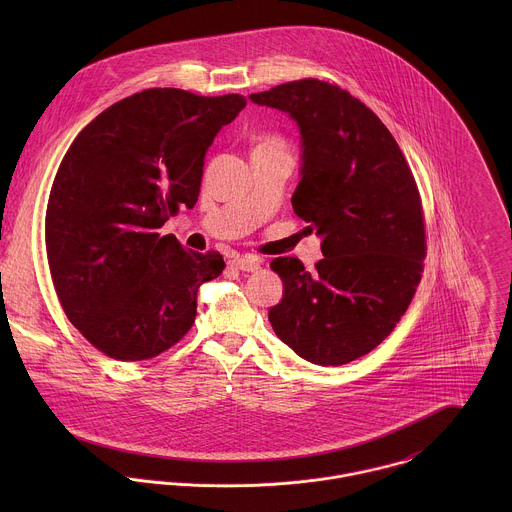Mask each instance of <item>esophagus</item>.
I'll list each match as a JSON object with an SVG mask.
<instances>
[{
  "label": "esophagus",
  "mask_w": 512,
  "mask_h": 512,
  "mask_svg": "<svg viewBox=\"0 0 512 512\" xmlns=\"http://www.w3.org/2000/svg\"><path fill=\"white\" fill-rule=\"evenodd\" d=\"M234 268L242 270V272H258L260 266H262V260L258 256H252V254H246V256H240V258H234L230 262Z\"/></svg>",
  "instance_id": "34e87169"
}]
</instances>
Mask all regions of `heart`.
I'll use <instances>...</instances> for the list:
<instances>
[{
    "label": "heart",
    "mask_w": 512,
    "mask_h": 512,
    "mask_svg": "<svg viewBox=\"0 0 512 512\" xmlns=\"http://www.w3.org/2000/svg\"><path fill=\"white\" fill-rule=\"evenodd\" d=\"M264 146H268V147H278V146H276V144H264Z\"/></svg>",
    "instance_id": "heart-1"
}]
</instances>
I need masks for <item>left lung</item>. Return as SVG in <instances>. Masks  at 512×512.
<instances>
[{
  "label": "left lung",
  "mask_w": 512,
  "mask_h": 512,
  "mask_svg": "<svg viewBox=\"0 0 512 512\" xmlns=\"http://www.w3.org/2000/svg\"><path fill=\"white\" fill-rule=\"evenodd\" d=\"M248 98L297 124L293 211L323 252L315 272L290 256L270 264L284 297L268 319L301 359L351 363L392 333L420 284L426 232L414 175L378 116L339 86L305 78Z\"/></svg>",
  "instance_id": "left-lung-1"
}]
</instances>
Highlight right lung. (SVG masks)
<instances>
[{
  "label": "right lung",
  "instance_id": "add662e5",
  "mask_svg": "<svg viewBox=\"0 0 512 512\" xmlns=\"http://www.w3.org/2000/svg\"><path fill=\"white\" fill-rule=\"evenodd\" d=\"M242 94L147 88L98 114L69 147L47 205L53 284L74 327L118 361H147L195 323L219 252L185 250L157 228L199 199L205 155Z\"/></svg>",
  "mask_w": 512,
  "mask_h": 512
}]
</instances>
